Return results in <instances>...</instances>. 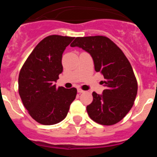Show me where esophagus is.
Returning <instances> with one entry per match:
<instances>
[{
	"label": "esophagus",
	"instance_id": "obj_1",
	"mask_svg": "<svg viewBox=\"0 0 157 157\" xmlns=\"http://www.w3.org/2000/svg\"><path fill=\"white\" fill-rule=\"evenodd\" d=\"M77 91H78V93H79V94H81V93H84V92H85V91L82 90V89H80V88H78L77 89Z\"/></svg>",
	"mask_w": 157,
	"mask_h": 157
}]
</instances>
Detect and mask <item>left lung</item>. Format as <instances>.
Masks as SVG:
<instances>
[{
    "mask_svg": "<svg viewBox=\"0 0 157 157\" xmlns=\"http://www.w3.org/2000/svg\"><path fill=\"white\" fill-rule=\"evenodd\" d=\"M71 47H79L92 56L94 68L105 78L102 94L93 93L86 107L91 120L101 125H113L131 109L138 92V83L130 62L123 51L105 36L76 37Z\"/></svg>",
    "mask_w": 157,
    "mask_h": 157,
    "instance_id": "obj_1",
    "label": "left lung"
}]
</instances>
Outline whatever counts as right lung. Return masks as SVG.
Masks as SVG:
<instances>
[{
    "label": "right lung",
    "mask_w": 157,
    "mask_h": 157,
    "mask_svg": "<svg viewBox=\"0 0 157 157\" xmlns=\"http://www.w3.org/2000/svg\"><path fill=\"white\" fill-rule=\"evenodd\" d=\"M75 37L50 35L32 51L19 75V94L29 114L37 123L52 125L61 122L75 99V88L56 87L63 71L62 55Z\"/></svg>",
    "instance_id": "right-lung-1"
}]
</instances>
